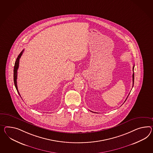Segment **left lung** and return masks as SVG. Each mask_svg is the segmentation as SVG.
<instances>
[{
	"label": "left lung",
	"instance_id": "obj_1",
	"mask_svg": "<svg viewBox=\"0 0 153 153\" xmlns=\"http://www.w3.org/2000/svg\"><path fill=\"white\" fill-rule=\"evenodd\" d=\"M134 65L133 68V71H134ZM134 73H133V85H134ZM128 96H129V95H128ZM127 98H126V99H127ZM126 101H125V102H126ZM92 112H93V111H92ZM93 113H94V112H93Z\"/></svg>",
	"mask_w": 153,
	"mask_h": 153
}]
</instances>
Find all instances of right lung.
I'll list each match as a JSON object with an SVG mask.
<instances>
[{
    "label": "right lung",
    "instance_id": "obj_1",
    "mask_svg": "<svg viewBox=\"0 0 153 153\" xmlns=\"http://www.w3.org/2000/svg\"><path fill=\"white\" fill-rule=\"evenodd\" d=\"M24 50L21 51V53H20L19 55H18V58L16 59V62H15V64H14V85L16 86V89L17 90L18 94L20 95L19 91L18 89V87H17V82H16V79H17V71L18 69L19 68V59L21 57V56L23 54Z\"/></svg>",
    "mask_w": 153,
    "mask_h": 153
}]
</instances>
